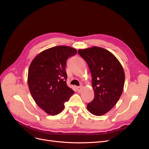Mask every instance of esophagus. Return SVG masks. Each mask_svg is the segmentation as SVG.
Here are the masks:
<instances>
[{
    "label": "esophagus",
    "mask_w": 149,
    "mask_h": 149,
    "mask_svg": "<svg viewBox=\"0 0 149 149\" xmlns=\"http://www.w3.org/2000/svg\"><path fill=\"white\" fill-rule=\"evenodd\" d=\"M82 88H83V86H79V87H77V89H78V91L79 93L82 90Z\"/></svg>",
    "instance_id": "1"
}]
</instances>
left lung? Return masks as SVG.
Masks as SVG:
<instances>
[{"mask_svg": "<svg viewBox=\"0 0 149 149\" xmlns=\"http://www.w3.org/2000/svg\"><path fill=\"white\" fill-rule=\"evenodd\" d=\"M78 53L86 61L92 76L94 98L87 109L93 115L102 116L116 105L123 93V66L113 54L101 47L79 49Z\"/></svg>", "mask_w": 149, "mask_h": 149, "instance_id": "obj_1", "label": "left lung"}]
</instances>
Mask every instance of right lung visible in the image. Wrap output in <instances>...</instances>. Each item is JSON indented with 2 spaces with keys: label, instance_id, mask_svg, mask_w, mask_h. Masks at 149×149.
<instances>
[{
  "label": "right lung",
  "instance_id": "obj_1",
  "mask_svg": "<svg viewBox=\"0 0 149 149\" xmlns=\"http://www.w3.org/2000/svg\"><path fill=\"white\" fill-rule=\"evenodd\" d=\"M77 52L68 46H56L40 53L31 62L28 72L30 92L47 114L55 116L64 109L74 91L66 84V60Z\"/></svg>",
  "mask_w": 149,
  "mask_h": 149
}]
</instances>
